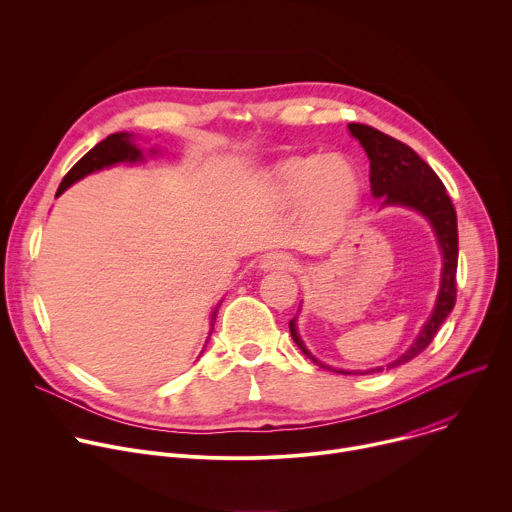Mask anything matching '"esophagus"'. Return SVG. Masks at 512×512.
<instances>
[{
    "label": "esophagus",
    "mask_w": 512,
    "mask_h": 512,
    "mask_svg": "<svg viewBox=\"0 0 512 512\" xmlns=\"http://www.w3.org/2000/svg\"><path fill=\"white\" fill-rule=\"evenodd\" d=\"M294 259L285 253H267L261 261H259V269L263 271H289L294 269Z\"/></svg>",
    "instance_id": "1"
}]
</instances>
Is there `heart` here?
Wrapping results in <instances>:
<instances>
[{
	"mask_svg": "<svg viewBox=\"0 0 512 512\" xmlns=\"http://www.w3.org/2000/svg\"><path fill=\"white\" fill-rule=\"evenodd\" d=\"M267 190L281 206H300L314 239L330 241L340 235L358 202L360 176L342 154H302L273 166Z\"/></svg>",
	"mask_w": 512,
	"mask_h": 512,
	"instance_id": "1",
	"label": "heart"
}]
</instances>
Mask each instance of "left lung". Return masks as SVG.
Wrapping results in <instances>:
<instances>
[{
    "label": "left lung",
    "instance_id": "8db88e82",
    "mask_svg": "<svg viewBox=\"0 0 512 512\" xmlns=\"http://www.w3.org/2000/svg\"><path fill=\"white\" fill-rule=\"evenodd\" d=\"M350 135L360 141V145L367 152L371 160V192L375 198H383V206H403L409 210L419 212L427 218V223L433 229L437 247L442 253V279L440 291H437L435 306L421 326L417 338L411 346L395 360L387 364V371L399 367V364L409 362L417 354H421L431 340L435 338L437 330L450 316L456 304V269H458V221H456V208L446 192V186L437 174L409 148L403 141L362 123H348ZM289 332L300 350L320 364L326 371H334L340 375H371L379 373L385 367L367 369V371H344L334 369L328 364L320 362L304 344L298 332V316L289 322Z\"/></svg>",
    "mask_w": 512,
    "mask_h": 512
}]
</instances>
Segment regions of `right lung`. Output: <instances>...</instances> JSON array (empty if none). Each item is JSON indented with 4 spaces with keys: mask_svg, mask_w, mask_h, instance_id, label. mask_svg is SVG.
Segmentation results:
<instances>
[{
    "mask_svg": "<svg viewBox=\"0 0 512 512\" xmlns=\"http://www.w3.org/2000/svg\"><path fill=\"white\" fill-rule=\"evenodd\" d=\"M158 154L156 148L150 150V156ZM143 152L137 148V145L133 143V133H127V131H121V133H111L107 139L99 141L95 148L85 154L75 166L70 168V172L64 176V180L60 182L58 186V192L56 196H60L66 188H70L75 182L83 180L85 176L93 174V172H99L103 168H111L115 164H135V162H143ZM221 306V304H218ZM218 306L212 310L210 314V332H208V338L212 334V328H214V320H216V312H218ZM208 338H206V344H208ZM204 344V348H206ZM202 348V352H204ZM200 352V354H202Z\"/></svg>",
    "mask_w": 512,
    "mask_h": 512,
    "instance_id": "right-lung-1",
    "label": "right lung"
}]
</instances>
